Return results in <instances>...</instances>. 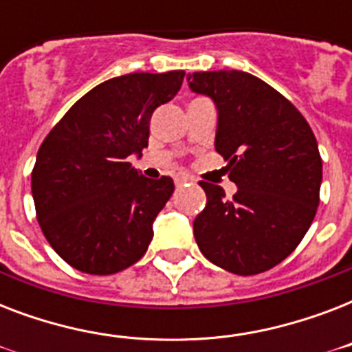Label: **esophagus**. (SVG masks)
Listing matches in <instances>:
<instances>
[{"label":"esophagus","instance_id":"1","mask_svg":"<svg viewBox=\"0 0 352 352\" xmlns=\"http://www.w3.org/2000/svg\"><path fill=\"white\" fill-rule=\"evenodd\" d=\"M188 182H193V177L186 175V173H182V175L175 177L177 186H182V184H188Z\"/></svg>","mask_w":352,"mask_h":352}]
</instances>
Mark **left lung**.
Listing matches in <instances>:
<instances>
[{"mask_svg": "<svg viewBox=\"0 0 352 352\" xmlns=\"http://www.w3.org/2000/svg\"><path fill=\"white\" fill-rule=\"evenodd\" d=\"M193 93L217 109L215 149L228 160L230 201L201 181L206 206L193 221L203 256L232 274L276 267L307 234L322 186V157L311 126L283 95L243 71L188 74Z\"/></svg>", "mask_w": 352, "mask_h": 352, "instance_id": "8db88e82", "label": "left lung"}]
</instances>
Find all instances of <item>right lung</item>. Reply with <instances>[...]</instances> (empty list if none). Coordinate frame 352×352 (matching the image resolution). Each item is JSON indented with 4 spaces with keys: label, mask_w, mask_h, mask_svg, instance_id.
I'll return each mask as SVG.
<instances>
[{
    "label": "right lung",
    "mask_w": 352,
    "mask_h": 352,
    "mask_svg": "<svg viewBox=\"0 0 352 352\" xmlns=\"http://www.w3.org/2000/svg\"><path fill=\"white\" fill-rule=\"evenodd\" d=\"M184 71L131 73L96 85L52 127L36 155L32 199L41 232L80 272L107 276L146 254L173 193L127 157L148 148L149 118L179 93Z\"/></svg>",
    "instance_id": "1"
}]
</instances>
